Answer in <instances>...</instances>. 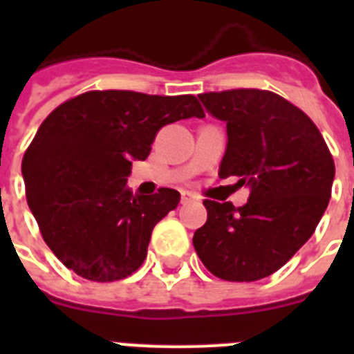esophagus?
Returning a JSON list of instances; mask_svg holds the SVG:
<instances>
[{
	"label": "esophagus",
	"instance_id": "1",
	"mask_svg": "<svg viewBox=\"0 0 354 354\" xmlns=\"http://www.w3.org/2000/svg\"><path fill=\"white\" fill-rule=\"evenodd\" d=\"M192 200H195V196H193L192 193L183 192V195H180V204H187V202H192Z\"/></svg>",
	"mask_w": 354,
	"mask_h": 354
}]
</instances>
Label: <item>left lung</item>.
Instances as JSON below:
<instances>
[{
  "label": "left lung",
  "mask_w": 354,
  "mask_h": 354,
  "mask_svg": "<svg viewBox=\"0 0 354 354\" xmlns=\"http://www.w3.org/2000/svg\"><path fill=\"white\" fill-rule=\"evenodd\" d=\"M198 97L227 122L220 179L239 177L250 196L243 207L204 200L207 221L193 246L214 277L255 282L310 239L330 202L335 162L310 117L278 93L234 88Z\"/></svg>",
  "instance_id": "1"
}]
</instances>
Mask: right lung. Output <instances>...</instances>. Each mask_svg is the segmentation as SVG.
Instances as JSON below:
<instances>
[{
  "mask_svg": "<svg viewBox=\"0 0 354 354\" xmlns=\"http://www.w3.org/2000/svg\"><path fill=\"white\" fill-rule=\"evenodd\" d=\"M205 117L195 95L92 90L55 108L24 152L26 200L46 245L68 270L115 282L138 270L150 234L180 195H134L133 159L145 161L162 126Z\"/></svg>",
  "mask_w": 354,
  "mask_h": 354,
  "instance_id": "obj_1",
  "label": "right lung"
}]
</instances>
